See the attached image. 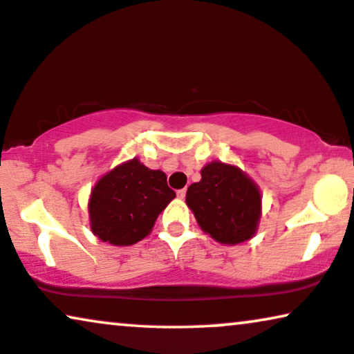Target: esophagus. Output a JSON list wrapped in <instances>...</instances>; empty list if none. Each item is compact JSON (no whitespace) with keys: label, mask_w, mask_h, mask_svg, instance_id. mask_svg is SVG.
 I'll list each match as a JSON object with an SVG mask.
<instances>
[{"label":"esophagus","mask_w":354,"mask_h":354,"mask_svg":"<svg viewBox=\"0 0 354 354\" xmlns=\"http://www.w3.org/2000/svg\"><path fill=\"white\" fill-rule=\"evenodd\" d=\"M176 194H178V197H180V199H185V197H186V187H185V189L178 191Z\"/></svg>","instance_id":"obj_1"}]
</instances>
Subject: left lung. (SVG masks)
I'll list each match as a JSON object with an SVG mask.
<instances>
[{"label":"left lung","instance_id":"left-lung-1","mask_svg":"<svg viewBox=\"0 0 354 354\" xmlns=\"http://www.w3.org/2000/svg\"><path fill=\"white\" fill-rule=\"evenodd\" d=\"M202 180L187 187L186 204L205 233L223 244L252 238L261 218V192L241 169L212 162Z\"/></svg>","mask_w":354,"mask_h":354}]
</instances>
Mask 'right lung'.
I'll use <instances>...</instances> for the list:
<instances>
[{"instance_id":"right-lung-1","label":"right lung","mask_w":354,"mask_h":354,"mask_svg":"<svg viewBox=\"0 0 354 354\" xmlns=\"http://www.w3.org/2000/svg\"><path fill=\"white\" fill-rule=\"evenodd\" d=\"M174 197L167 174L133 158L106 173L92 189L91 228L102 241L129 246L147 236Z\"/></svg>"}]
</instances>
